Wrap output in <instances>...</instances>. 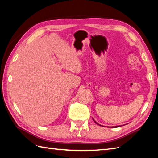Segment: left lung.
<instances>
[{"instance_id": "obj_1", "label": "left lung", "mask_w": 158, "mask_h": 158, "mask_svg": "<svg viewBox=\"0 0 158 158\" xmlns=\"http://www.w3.org/2000/svg\"><path fill=\"white\" fill-rule=\"evenodd\" d=\"M93 120H94V119H93ZM94 122H95V123H96V124H98V125H100V124H98V123H97V122H95V121H94ZM100 126H101V125H100ZM115 127H119V126H115Z\"/></svg>"}]
</instances>
